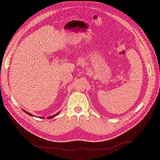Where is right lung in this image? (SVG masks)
<instances>
[{
	"label": "right lung",
	"instance_id": "right-lung-1",
	"mask_svg": "<svg viewBox=\"0 0 160 160\" xmlns=\"http://www.w3.org/2000/svg\"><path fill=\"white\" fill-rule=\"evenodd\" d=\"M24 112H26V113H27L28 114H29V115H31V116H32V115L31 114H30V113H28V112H26V111H24ZM59 112H58V113H57L56 114H54V115H53V116H51V117H47V118H53V117H54L55 116H57V114H59Z\"/></svg>",
	"mask_w": 160,
	"mask_h": 160
}]
</instances>
